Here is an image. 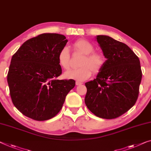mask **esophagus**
Instances as JSON below:
<instances>
[{"instance_id": "34e87169", "label": "esophagus", "mask_w": 151, "mask_h": 151, "mask_svg": "<svg viewBox=\"0 0 151 151\" xmlns=\"http://www.w3.org/2000/svg\"><path fill=\"white\" fill-rule=\"evenodd\" d=\"M83 84V83L79 82V81H76V85H81Z\"/></svg>"}]
</instances>
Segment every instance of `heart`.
Masks as SVG:
<instances>
[{
	"label": "heart",
	"mask_w": 151,
	"mask_h": 151,
	"mask_svg": "<svg viewBox=\"0 0 151 151\" xmlns=\"http://www.w3.org/2000/svg\"><path fill=\"white\" fill-rule=\"evenodd\" d=\"M73 47L76 51L83 55V57L80 61L79 68L66 72L65 77L83 81L91 76L92 70L94 73H98L102 70L105 63V58L101 53L93 51L94 47L91 42L85 39H79L74 42ZM58 60L62 68H69L70 53L67 47H63L60 51Z\"/></svg>",
	"instance_id": "b5f03b06"
}]
</instances>
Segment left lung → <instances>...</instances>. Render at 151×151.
<instances>
[{"label":"left lung","instance_id":"left-lung-1","mask_svg":"<svg viewBox=\"0 0 151 151\" xmlns=\"http://www.w3.org/2000/svg\"><path fill=\"white\" fill-rule=\"evenodd\" d=\"M96 39L107 60L96 78L85 83V103L98 117L115 119L136 102L142 75L140 62L123 42L105 35Z\"/></svg>","mask_w":151,"mask_h":151}]
</instances>
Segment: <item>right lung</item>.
I'll list each match as a JSON object with an SVG mask.
<instances>
[{"mask_svg":"<svg viewBox=\"0 0 151 151\" xmlns=\"http://www.w3.org/2000/svg\"><path fill=\"white\" fill-rule=\"evenodd\" d=\"M68 40L44 33L26 40L11 58L7 75L10 96L17 110L36 121L55 116L74 88L73 79L58 80L62 68L58 55Z\"/></svg>","mask_w":151,"mask_h":151,"instance_id":"add662e5","label":"right lung"}]
</instances>
